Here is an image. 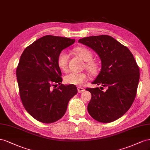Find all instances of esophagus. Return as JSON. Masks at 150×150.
Wrapping results in <instances>:
<instances>
[{
    "mask_svg": "<svg viewBox=\"0 0 150 150\" xmlns=\"http://www.w3.org/2000/svg\"><path fill=\"white\" fill-rule=\"evenodd\" d=\"M77 90H78L79 93H82V92H83L85 91V89L82 87H78Z\"/></svg>",
    "mask_w": 150,
    "mask_h": 150,
    "instance_id": "1",
    "label": "esophagus"
}]
</instances>
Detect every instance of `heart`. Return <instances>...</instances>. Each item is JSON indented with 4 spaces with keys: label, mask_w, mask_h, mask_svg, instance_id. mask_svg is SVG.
Instances as JSON below:
<instances>
[{
    "label": "heart",
    "mask_w": 150,
    "mask_h": 150,
    "mask_svg": "<svg viewBox=\"0 0 150 150\" xmlns=\"http://www.w3.org/2000/svg\"><path fill=\"white\" fill-rule=\"evenodd\" d=\"M74 52L85 62V67L92 75L97 74L99 70V65L97 62L92 59V53L85 47H76L74 49ZM68 56L65 51H61L58 55L57 64L62 70L66 71L68 67ZM87 79V75L84 72L68 73L64 77V81L67 84L79 85H82Z\"/></svg>",
    "instance_id": "b5f03b06"
}]
</instances>
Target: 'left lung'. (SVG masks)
<instances>
[{"mask_svg": "<svg viewBox=\"0 0 150 150\" xmlns=\"http://www.w3.org/2000/svg\"><path fill=\"white\" fill-rule=\"evenodd\" d=\"M79 42L95 51L101 60V70L92 83L108 87L106 91L98 87L86 89L92 94L88 112L100 122L117 120L129 110L136 97L139 69L133 55L108 35L83 38Z\"/></svg>", "mask_w": 150, "mask_h": 150, "instance_id": "left-lung-1", "label": "left lung"}]
</instances>
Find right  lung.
I'll return each instance as SVG.
<instances>
[{"instance_id": "obj_1", "label": "right lung", "mask_w": 150, "mask_h": 150, "mask_svg": "<svg viewBox=\"0 0 150 150\" xmlns=\"http://www.w3.org/2000/svg\"><path fill=\"white\" fill-rule=\"evenodd\" d=\"M75 41L45 36L21 54L16 69L20 97L25 109L38 121L49 124L59 120L71 98L77 93L75 85L61 83L62 72L57 64L58 54ZM57 84V88L52 87Z\"/></svg>"}]
</instances>
